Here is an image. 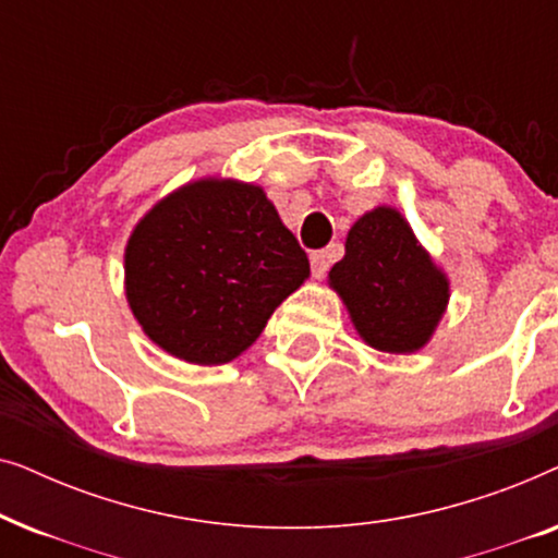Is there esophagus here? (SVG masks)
Segmentation results:
<instances>
[{
	"mask_svg": "<svg viewBox=\"0 0 558 558\" xmlns=\"http://www.w3.org/2000/svg\"><path fill=\"white\" fill-rule=\"evenodd\" d=\"M310 266H312V277L323 279L327 269H330V254H327V251H315V254L310 256Z\"/></svg>",
	"mask_w": 558,
	"mask_h": 558,
	"instance_id": "obj_1",
	"label": "esophagus"
}]
</instances>
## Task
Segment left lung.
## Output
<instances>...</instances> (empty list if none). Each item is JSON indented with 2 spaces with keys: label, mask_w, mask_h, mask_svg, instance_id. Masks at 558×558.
<instances>
[{
  "label": "left lung",
  "mask_w": 558,
  "mask_h": 558,
  "mask_svg": "<svg viewBox=\"0 0 558 558\" xmlns=\"http://www.w3.org/2000/svg\"><path fill=\"white\" fill-rule=\"evenodd\" d=\"M330 284L348 304L355 330L386 353H414L432 338L449 284L401 213L376 208L350 228L345 256Z\"/></svg>",
  "instance_id": "8db88e82"
}]
</instances>
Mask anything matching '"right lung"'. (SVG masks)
I'll return each mask as SVG.
<instances>
[{
    "instance_id": "right-lung-1",
    "label": "right lung",
    "mask_w": 558,
    "mask_h": 558,
    "mask_svg": "<svg viewBox=\"0 0 558 558\" xmlns=\"http://www.w3.org/2000/svg\"><path fill=\"white\" fill-rule=\"evenodd\" d=\"M307 274V254L264 190L233 180L165 197L126 246L134 317L159 348L197 365L243 353Z\"/></svg>"
}]
</instances>
